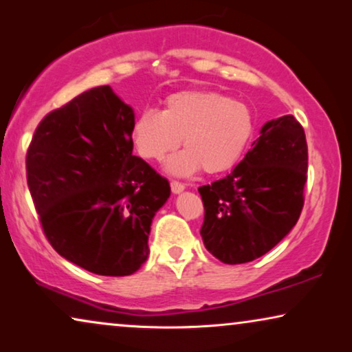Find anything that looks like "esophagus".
Segmentation results:
<instances>
[{"label": "esophagus", "instance_id": "1", "mask_svg": "<svg viewBox=\"0 0 352 352\" xmlns=\"http://www.w3.org/2000/svg\"><path fill=\"white\" fill-rule=\"evenodd\" d=\"M186 189V186L182 184V182L179 181H171V190L173 194H179V192H182Z\"/></svg>", "mask_w": 352, "mask_h": 352}]
</instances>
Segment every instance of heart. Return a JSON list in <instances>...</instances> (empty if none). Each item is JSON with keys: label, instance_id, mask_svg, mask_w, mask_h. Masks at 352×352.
I'll return each instance as SVG.
<instances>
[{"label": "heart", "instance_id": "1", "mask_svg": "<svg viewBox=\"0 0 352 352\" xmlns=\"http://www.w3.org/2000/svg\"><path fill=\"white\" fill-rule=\"evenodd\" d=\"M248 105L211 91H181L168 96L160 110H144L133 124V141L147 160H162L181 144L187 151L168 162L175 175L201 168L216 175L232 168L253 138Z\"/></svg>", "mask_w": 352, "mask_h": 352}]
</instances>
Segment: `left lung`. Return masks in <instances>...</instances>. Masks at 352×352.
Returning a JSON list of instances; mask_svg holds the SVG:
<instances>
[{
  "mask_svg": "<svg viewBox=\"0 0 352 352\" xmlns=\"http://www.w3.org/2000/svg\"><path fill=\"white\" fill-rule=\"evenodd\" d=\"M307 144L293 115L271 120L228 176L199 187L205 248L226 264L266 254L293 229L305 205Z\"/></svg>",
  "mask_w": 352,
  "mask_h": 352,
  "instance_id": "left-lung-1",
  "label": "left lung"
}]
</instances>
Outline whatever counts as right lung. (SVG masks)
Here are the masks:
<instances>
[{"label": "right lung", "instance_id": "obj_1", "mask_svg": "<svg viewBox=\"0 0 352 352\" xmlns=\"http://www.w3.org/2000/svg\"><path fill=\"white\" fill-rule=\"evenodd\" d=\"M133 109L110 86L41 120L27 151V184L47 242L99 276H131L148 256L153 216L170 182L133 155Z\"/></svg>", "mask_w": 352, "mask_h": 352}]
</instances>
